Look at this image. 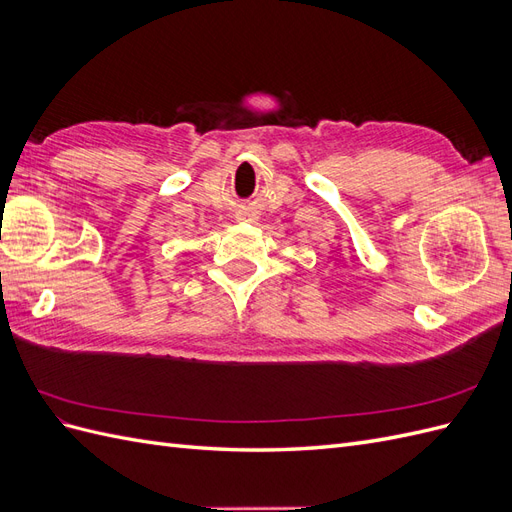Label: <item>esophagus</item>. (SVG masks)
Segmentation results:
<instances>
[{"label": "esophagus", "mask_w": 512, "mask_h": 512, "mask_svg": "<svg viewBox=\"0 0 512 512\" xmlns=\"http://www.w3.org/2000/svg\"><path fill=\"white\" fill-rule=\"evenodd\" d=\"M237 220H241V222H245V220H254V213H252V209H239V211H237Z\"/></svg>", "instance_id": "1"}]
</instances>
